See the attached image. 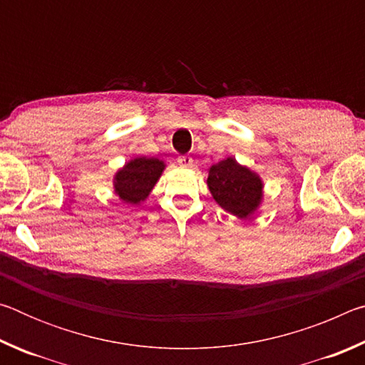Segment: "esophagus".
<instances>
[{
	"mask_svg": "<svg viewBox=\"0 0 365 365\" xmlns=\"http://www.w3.org/2000/svg\"><path fill=\"white\" fill-rule=\"evenodd\" d=\"M177 163L180 168H187V169H191L193 168V158L188 156V154H183V156H178Z\"/></svg>",
	"mask_w": 365,
	"mask_h": 365,
	"instance_id": "esophagus-1",
	"label": "esophagus"
}]
</instances>
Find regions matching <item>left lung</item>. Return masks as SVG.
I'll use <instances>...</instances> for the list:
<instances>
[{"label": "left lung", "instance_id": "left-lung-1", "mask_svg": "<svg viewBox=\"0 0 365 365\" xmlns=\"http://www.w3.org/2000/svg\"><path fill=\"white\" fill-rule=\"evenodd\" d=\"M207 187L215 202L240 219L250 217L262 200L261 178L233 158L211 165Z\"/></svg>", "mask_w": 365, "mask_h": 365}]
</instances>
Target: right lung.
<instances>
[{
  "instance_id": "1",
  "label": "right lung",
  "mask_w": 365,
  "mask_h": 365,
  "mask_svg": "<svg viewBox=\"0 0 365 365\" xmlns=\"http://www.w3.org/2000/svg\"><path fill=\"white\" fill-rule=\"evenodd\" d=\"M164 168L165 164L156 158H135L128 160L114 177L117 196L130 205H140L151 193Z\"/></svg>"
}]
</instances>
